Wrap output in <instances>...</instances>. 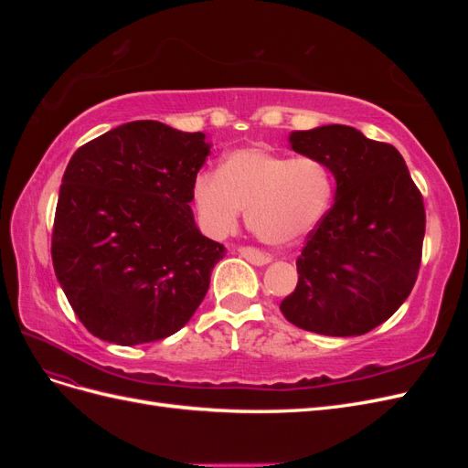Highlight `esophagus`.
<instances>
[{"mask_svg": "<svg viewBox=\"0 0 468 468\" xmlns=\"http://www.w3.org/2000/svg\"><path fill=\"white\" fill-rule=\"evenodd\" d=\"M239 256L246 258L253 265H267L269 261H271V258L265 256L263 251H260L256 248H239Z\"/></svg>", "mask_w": 468, "mask_h": 468, "instance_id": "obj_1", "label": "esophagus"}]
</instances>
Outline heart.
<instances>
[{
    "instance_id": "b5f03b06",
    "label": "heart",
    "mask_w": 468,
    "mask_h": 468,
    "mask_svg": "<svg viewBox=\"0 0 468 468\" xmlns=\"http://www.w3.org/2000/svg\"><path fill=\"white\" fill-rule=\"evenodd\" d=\"M191 197L201 230L210 238L234 232L246 208L250 230L261 242L289 246L313 232L328 212L334 176L314 155L291 158L250 146L226 154L218 172L197 176Z\"/></svg>"
}]
</instances>
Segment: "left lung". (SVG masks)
I'll return each mask as SVG.
<instances>
[{"label":"left lung","instance_id":"1","mask_svg":"<svg viewBox=\"0 0 468 468\" xmlns=\"http://www.w3.org/2000/svg\"><path fill=\"white\" fill-rule=\"evenodd\" d=\"M328 164L335 203L296 260L299 282L281 313L303 330L349 337L388 320L412 292L426 234L423 197L392 144L346 124L289 136Z\"/></svg>","mask_w":468,"mask_h":468}]
</instances>
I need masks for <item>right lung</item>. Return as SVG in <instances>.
Returning a JSON list of instances; mask_svg holds the SVG:
<instances>
[{
  "mask_svg": "<svg viewBox=\"0 0 468 468\" xmlns=\"http://www.w3.org/2000/svg\"><path fill=\"white\" fill-rule=\"evenodd\" d=\"M203 133L133 121L69 160L52 230V265L69 306L99 339L158 342L186 325L224 246L197 229L191 189Z\"/></svg>",
  "mask_w": 468,
  "mask_h": 468,
  "instance_id": "obj_1",
  "label": "right lung"
}]
</instances>
